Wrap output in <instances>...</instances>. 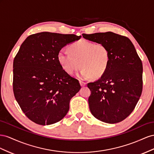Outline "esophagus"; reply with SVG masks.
<instances>
[{"label":"esophagus","mask_w":154,"mask_h":154,"mask_svg":"<svg viewBox=\"0 0 154 154\" xmlns=\"http://www.w3.org/2000/svg\"><path fill=\"white\" fill-rule=\"evenodd\" d=\"M79 82H80V85H81V86H86V82H83V81H80Z\"/></svg>","instance_id":"obj_1"}]
</instances>
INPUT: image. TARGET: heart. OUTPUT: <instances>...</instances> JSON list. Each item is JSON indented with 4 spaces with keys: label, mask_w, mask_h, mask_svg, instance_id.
<instances>
[{
    "label": "heart",
    "mask_w": 154,
    "mask_h": 154,
    "mask_svg": "<svg viewBox=\"0 0 154 154\" xmlns=\"http://www.w3.org/2000/svg\"><path fill=\"white\" fill-rule=\"evenodd\" d=\"M70 53L60 50L57 59L61 66L69 74H72L81 66L80 77L97 79L106 72L109 63V54L106 46L102 43H94L80 40L69 47Z\"/></svg>",
    "instance_id": "heart-1"
}]
</instances>
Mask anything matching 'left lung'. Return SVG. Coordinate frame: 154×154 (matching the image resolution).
<instances>
[{
  "mask_svg": "<svg viewBox=\"0 0 154 154\" xmlns=\"http://www.w3.org/2000/svg\"><path fill=\"white\" fill-rule=\"evenodd\" d=\"M85 38L106 46L108 67L99 79L88 83L90 110L106 123L119 122L133 112L143 90V64L130 39L111 32L82 34Z\"/></svg>",
  "mask_w": 154,
  "mask_h": 154,
  "instance_id": "8db88e82",
  "label": "left lung"
}]
</instances>
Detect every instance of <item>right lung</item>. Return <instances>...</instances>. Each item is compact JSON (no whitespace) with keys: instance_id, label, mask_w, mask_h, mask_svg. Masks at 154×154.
<instances>
[{"instance_id":"add662e5","label":"right lung","mask_w":154,"mask_h":154,"mask_svg":"<svg viewBox=\"0 0 154 154\" xmlns=\"http://www.w3.org/2000/svg\"><path fill=\"white\" fill-rule=\"evenodd\" d=\"M81 36L41 32L22 44L14 60L13 90L29 119L40 125L59 122L66 115L69 101L81 89L79 82L60 64L62 48Z\"/></svg>"}]
</instances>
